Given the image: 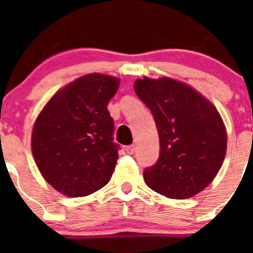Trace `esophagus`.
Returning a JSON list of instances; mask_svg holds the SVG:
<instances>
[{"label": "esophagus", "mask_w": 253, "mask_h": 253, "mask_svg": "<svg viewBox=\"0 0 253 253\" xmlns=\"http://www.w3.org/2000/svg\"><path fill=\"white\" fill-rule=\"evenodd\" d=\"M125 151H126V153L128 154H134V152H135V144H130V146H128L126 148H125Z\"/></svg>", "instance_id": "obj_1"}]
</instances>
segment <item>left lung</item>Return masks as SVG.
I'll use <instances>...</instances> for the list:
<instances>
[{
    "mask_svg": "<svg viewBox=\"0 0 253 253\" xmlns=\"http://www.w3.org/2000/svg\"><path fill=\"white\" fill-rule=\"evenodd\" d=\"M151 110L160 137V157L143 171L146 184L171 199L196 195L222 167L227 133L218 110L187 84L162 77L134 82Z\"/></svg>",
    "mask_w": 253,
    "mask_h": 253,
    "instance_id": "1",
    "label": "left lung"
}]
</instances>
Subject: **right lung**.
Segmentation results:
<instances>
[{"mask_svg":"<svg viewBox=\"0 0 253 253\" xmlns=\"http://www.w3.org/2000/svg\"><path fill=\"white\" fill-rule=\"evenodd\" d=\"M119 78L91 73L58 91L35 122L31 149L40 173L59 193L80 198L110 181L119 144L107 104Z\"/></svg>","mask_w":253,"mask_h":253,"instance_id":"obj_1","label":"right lung"}]
</instances>
